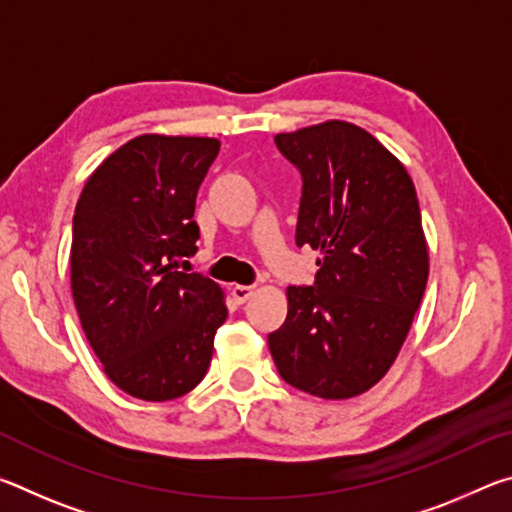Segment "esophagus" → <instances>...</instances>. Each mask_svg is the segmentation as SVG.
Returning a JSON list of instances; mask_svg holds the SVG:
<instances>
[{"label":"esophagus","mask_w":512,"mask_h":512,"mask_svg":"<svg viewBox=\"0 0 512 512\" xmlns=\"http://www.w3.org/2000/svg\"><path fill=\"white\" fill-rule=\"evenodd\" d=\"M253 293L255 287H250V284H235V287H232V296H235L237 302H246Z\"/></svg>","instance_id":"esophagus-1"}]
</instances>
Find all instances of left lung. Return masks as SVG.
I'll use <instances>...</instances> for the list:
<instances>
[{"label": "left lung", "mask_w": 512, "mask_h": 512, "mask_svg": "<svg viewBox=\"0 0 512 512\" xmlns=\"http://www.w3.org/2000/svg\"><path fill=\"white\" fill-rule=\"evenodd\" d=\"M302 176L296 244L320 250L314 287H289L268 348L280 377L323 400L366 393L400 354L429 277L404 164L350 121L275 135Z\"/></svg>", "instance_id": "obj_1"}]
</instances>
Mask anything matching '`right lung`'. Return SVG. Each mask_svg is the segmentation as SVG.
<instances>
[{
	"label": "right lung",
	"instance_id": "1",
	"mask_svg": "<svg viewBox=\"0 0 512 512\" xmlns=\"http://www.w3.org/2000/svg\"><path fill=\"white\" fill-rule=\"evenodd\" d=\"M214 137L140 135L85 183L72 223V296L108 379L144 402L201 384L225 293L178 271L196 253V194L219 155Z\"/></svg>",
	"mask_w": 512,
	"mask_h": 512
}]
</instances>
